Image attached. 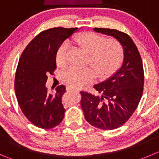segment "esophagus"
Returning a JSON list of instances; mask_svg holds the SVG:
<instances>
[{
  "label": "esophagus",
  "mask_w": 159,
  "mask_h": 159,
  "mask_svg": "<svg viewBox=\"0 0 159 159\" xmlns=\"http://www.w3.org/2000/svg\"><path fill=\"white\" fill-rule=\"evenodd\" d=\"M70 89V90H72V91H76V92H79V91H78V89Z\"/></svg>",
  "instance_id": "obj_1"
}]
</instances>
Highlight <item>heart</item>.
<instances>
[{
    "label": "heart",
    "mask_w": 159,
    "mask_h": 159,
    "mask_svg": "<svg viewBox=\"0 0 159 159\" xmlns=\"http://www.w3.org/2000/svg\"><path fill=\"white\" fill-rule=\"evenodd\" d=\"M77 41L90 52L89 63L93 67L70 66L63 71V81L74 88H81L94 79L95 76L104 77L113 72L121 63L123 48L115 38H105L93 32L83 33L77 38ZM70 43L65 41L60 44L56 52V63L63 66L68 62Z\"/></svg>",
    "instance_id": "1"
}]
</instances>
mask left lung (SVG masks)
<instances>
[{
    "instance_id": "1",
    "label": "left lung",
    "mask_w": 159,
    "mask_h": 159,
    "mask_svg": "<svg viewBox=\"0 0 159 159\" xmlns=\"http://www.w3.org/2000/svg\"><path fill=\"white\" fill-rule=\"evenodd\" d=\"M94 30L119 41L124 59L112 76L94 85L100 95L80 92L81 106L84 118L93 126L103 130L115 129L129 119L140 103L144 81L143 63L137 47L127 34L106 28H94Z\"/></svg>"
}]
</instances>
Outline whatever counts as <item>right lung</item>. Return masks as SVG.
I'll return each mask as SVG.
<instances>
[{
	"label": "right lung",
	"mask_w": 159,
	"mask_h": 159,
	"mask_svg": "<svg viewBox=\"0 0 159 159\" xmlns=\"http://www.w3.org/2000/svg\"><path fill=\"white\" fill-rule=\"evenodd\" d=\"M77 30L55 27L42 31L19 58L15 78L16 98L23 115L38 128L52 129L64 118L62 96L66 87L61 84L48 92L45 84L48 75H53L56 69L58 48Z\"/></svg>",
	"instance_id": "obj_1"
}]
</instances>
